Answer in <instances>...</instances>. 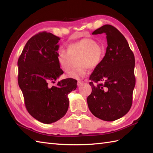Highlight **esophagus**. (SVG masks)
Listing matches in <instances>:
<instances>
[{
    "label": "esophagus",
    "mask_w": 153,
    "mask_h": 153,
    "mask_svg": "<svg viewBox=\"0 0 153 153\" xmlns=\"http://www.w3.org/2000/svg\"><path fill=\"white\" fill-rule=\"evenodd\" d=\"M83 83V82H82V81H78L77 83V86H80V85H82Z\"/></svg>",
    "instance_id": "1"
}]
</instances>
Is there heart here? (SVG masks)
<instances>
[{"instance_id":"b5f03b06","label":"heart","mask_w":153,"mask_h":153,"mask_svg":"<svg viewBox=\"0 0 153 153\" xmlns=\"http://www.w3.org/2000/svg\"><path fill=\"white\" fill-rule=\"evenodd\" d=\"M105 49L101 45L91 38H83L81 40L68 45L67 51L60 48L57 52L58 64L65 71L70 69L72 58H77V64L79 67L71 70L68 74V77L75 79L83 78L87 74V66L94 68L101 62Z\"/></svg>"}]
</instances>
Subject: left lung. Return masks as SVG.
Listing matches in <instances>:
<instances>
[{
  "mask_svg": "<svg viewBox=\"0 0 153 153\" xmlns=\"http://www.w3.org/2000/svg\"><path fill=\"white\" fill-rule=\"evenodd\" d=\"M103 33L108 46L105 57L89 77L92 92L87 101L94 116L111 122L131 108L135 85V57L125 37L116 27L106 24L92 34Z\"/></svg>",
  "mask_w": 153,
  "mask_h": 153,
  "instance_id": "1",
  "label": "left lung"
}]
</instances>
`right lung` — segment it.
Wrapping results in <instances>:
<instances>
[{"mask_svg": "<svg viewBox=\"0 0 153 153\" xmlns=\"http://www.w3.org/2000/svg\"><path fill=\"white\" fill-rule=\"evenodd\" d=\"M60 39L47 31L30 39L18 60V85L30 114L43 123L58 121L69 106L68 95L77 81L67 78L51 85L64 73L57 59Z\"/></svg>", "mask_w": 153, "mask_h": 153, "instance_id": "right-lung-1", "label": "right lung"}]
</instances>
